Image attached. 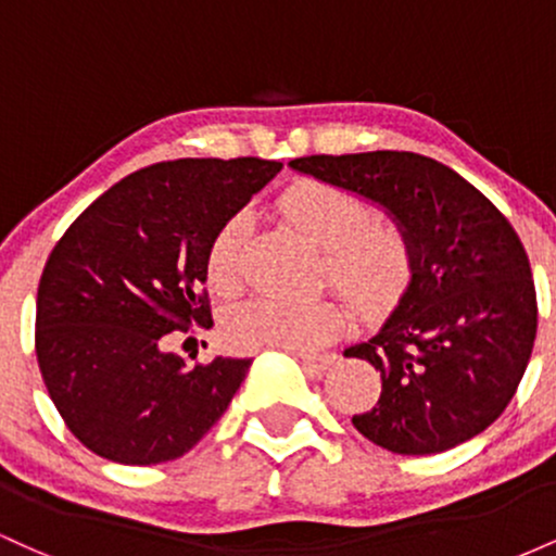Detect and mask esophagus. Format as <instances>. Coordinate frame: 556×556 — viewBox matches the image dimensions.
<instances>
[{
    "mask_svg": "<svg viewBox=\"0 0 556 556\" xmlns=\"http://www.w3.org/2000/svg\"><path fill=\"white\" fill-rule=\"evenodd\" d=\"M300 363H303L305 368H308L311 374H324L327 368L334 363V355H308V353H298Z\"/></svg>",
    "mask_w": 556,
    "mask_h": 556,
    "instance_id": "obj_1",
    "label": "esophagus"
}]
</instances>
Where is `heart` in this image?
I'll list each match as a JSON object with an SVG mask.
<instances>
[{"instance_id":"obj_1","label":"heart","mask_w":556,"mask_h":556,"mask_svg":"<svg viewBox=\"0 0 556 556\" xmlns=\"http://www.w3.org/2000/svg\"><path fill=\"white\" fill-rule=\"evenodd\" d=\"M277 212L321 251L318 279L334 287L358 311L374 318L400 303L416 271V248L397 219L379 216L376 206L353 190L324 180H300L277 198ZM248 219L242 214L214 232L206 248V282L216 295H232L242 285V253ZM342 303L316 298L279 303L256 298L225 318V340L238 350L324 348L344 327Z\"/></svg>"}]
</instances>
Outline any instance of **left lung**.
<instances>
[{
  "mask_svg": "<svg viewBox=\"0 0 556 556\" xmlns=\"http://www.w3.org/2000/svg\"><path fill=\"white\" fill-rule=\"evenodd\" d=\"M290 167L384 206L416 248L394 314L344 350L381 374L379 402L353 416L355 429L397 455H437L489 429L518 392L539 327L531 261L507 216L455 169L410 151Z\"/></svg>",
  "mask_w": 556,
  "mask_h": 556,
  "instance_id": "left-lung-1",
  "label": "left lung"
}]
</instances>
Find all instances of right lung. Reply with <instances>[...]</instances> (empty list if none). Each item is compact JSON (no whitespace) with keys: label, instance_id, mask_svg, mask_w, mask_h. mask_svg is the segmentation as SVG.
Listing matches in <instances>:
<instances>
[{"label":"right lung","instance_id":"right-lung-1","mask_svg":"<svg viewBox=\"0 0 556 556\" xmlns=\"http://www.w3.org/2000/svg\"><path fill=\"white\" fill-rule=\"evenodd\" d=\"M279 169L256 156L151 164L56 242L38 282L36 358L83 446L123 465L167 463L225 416L251 358L188 366L164 340L212 327L208 242Z\"/></svg>","mask_w":556,"mask_h":556}]
</instances>
